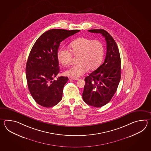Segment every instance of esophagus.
Returning <instances> with one entry per match:
<instances>
[{
    "label": "esophagus",
    "mask_w": 151,
    "mask_h": 151,
    "mask_svg": "<svg viewBox=\"0 0 151 151\" xmlns=\"http://www.w3.org/2000/svg\"><path fill=\"white\" fill-rule=\"evenodd\" d=\"M69 80H79V78H72V77H70Z\"/></svg>",
    "instance_id": "esophagus-1"
}]
</instances>
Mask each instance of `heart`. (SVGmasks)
<instances>
[{"label": "heart", "mask_w": 151, "mask_h": 151, "mask_svg": "<svg viewBox=\"0 0 151 151\" xmlns=\"http://www.w3.org/2000/svg\"><path fill=\"white\" fill-rule=\"evenodd\" d=\"M70 48L71 53L66 49L61 48L57 53L59 63L64 66L71 64L72 55L78 57V64L65 71L64 74L66 76L78 78L87 70H96L102 63L105 49L101 42L81 37L72 42Z\"/></svg>", "instance_id": "obj_1"}]
</instances>
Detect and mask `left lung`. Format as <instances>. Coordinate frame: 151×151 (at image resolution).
<instances>
[{
	"mask_svg": "<svg viewBox=\"0 0 151 151\" xmlns=\"http://www.w3.org/2000/svg\"><path fill=\"white\" fill-rule=\"evenodd\" d=\"M101 33L106 42V57L103 64L85 78L83 99L96 107L105 105L116 93L121 78V59L118 47L112 37L103 29H90Z\"/></svg>",
	"mask_w": 151,
	"mask_h": 151,
	"instance_id": "8db88e82",
	"label": "left lung"
}]
</instances>
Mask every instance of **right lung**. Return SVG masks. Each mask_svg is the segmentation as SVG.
<instances>
[{
  "mask_svg": "<svg viewBox=\"0 0 151 151\" xmlns=\"http://www.w3.org/2000/svg\"><path fill=\"white\" fill-rule=\"evenodd\" d=\"M80 30L52 29L37 40L29 55L26 76L29 92L40 106L51 107L59 103L63 97L67 77L53 80L60 70L57 53L60 43Z\"/></svg>",
  "mask_w": 151,
  "mask_h": 151,
  "instance_id": "right-lung-1",
  "label": "right lung"
}]
</instances>
